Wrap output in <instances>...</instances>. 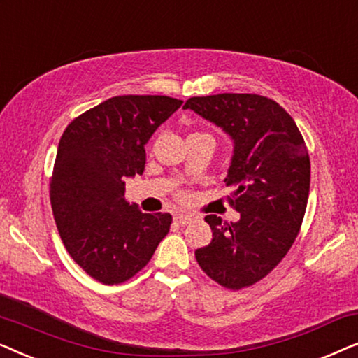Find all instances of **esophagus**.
Wrapping results in <instances>:
<instances>
[{
	"mask_svg": "<svg viewBox=\"0 0 358 358\" xmlns=\"http://www.w3.org/2000/svg\"><path fill=\"white\" fill-rule=\"evenodd\" d=\"M194 220H195L194 215H185V213H179L174 217V222L180 224V227H187V224L192 223Z\"/></svg>",
	"mask_w": 358,
	"mask_h": 358,
	"instance_id": "1",
	"label": "esophagus"
}]
</instances>
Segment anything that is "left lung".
Wrapping results in <instances>:
<instances>
[{"label":"left lung","mask_w":358,"mask_h":358,"mask_svg":"<svg viewBox=\"0 0 358 358\" xmlns=\"http://www.w3.org/2000/svg\"><path fill=\"white\" fill-rule=\"evenodd\" d=\"M184 109L222 127L234 143L224 179L236 223L207 215L213 239L195 251L207 275L228 290L268 275L300 233L310 194V155L290 114L259 94L190 97Z\"/></svg>","instance_id":"left-lung-1"}]
</instances>
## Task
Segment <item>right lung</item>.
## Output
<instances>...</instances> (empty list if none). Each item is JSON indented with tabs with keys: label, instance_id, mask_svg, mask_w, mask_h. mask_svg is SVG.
I'll return each mask as SVG.
<instances>
[{
	"label": "right lung",
	"instance_id": "add662e5",
	"mask_svg": "<svg viewBox=\"0 0 358 358\" xmlns=\"http://www.w3.org/2000/svg\"><path fill=\"white\" fill-rule=\"evenodd\" d=\"M182 101L115 96L63 131L50 179L53 217L66 251L104 285L138 273L169 231V213H143L125 200V179L143 174L145 145Z\"/></svg>",
	"mask_w": 358,
	"mask_h": 358
}]
</instances>
